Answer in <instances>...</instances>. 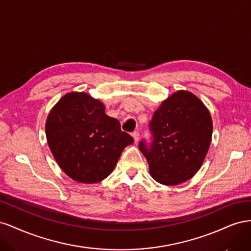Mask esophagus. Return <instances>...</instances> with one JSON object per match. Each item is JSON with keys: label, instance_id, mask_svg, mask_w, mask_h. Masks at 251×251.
<instances>
[{"label": "esophagus", "instance_id": "34e87169", "mask_svg": "<svg viewBox=\"0 0 251 251\" xmlns=\"http://www.w3.org/2000/svg\"><path fill=\"white\" fill-rule=\"evenodd\" d=\"M132 136H133V138H134V141L137 143L138 142V140H139V133L137 132V131H134L133 133H132Z\"/></svg>", "mask_w": 251, "mask_h": 251}]
</instances>
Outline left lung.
<instances>
[{
  "instance_id": "1",
  "label": "left lung",
  "mask_w": 251,
  "mask_h": 251,
  "mask_svg": "<svg viewBox=\"0 0 251 251\" xmlns=\"http://www.w3.org/2000/svg\"><path fill=\"white\" fill-rule=\"evenodd\" d=\"M151 141L139 142L151 176L164 185H177L198 172L212 134L210 114L198 97L178 91L164 100L149 125Z\"/></svg>"
}]
</instances>
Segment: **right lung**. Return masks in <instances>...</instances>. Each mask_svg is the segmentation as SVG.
I'll use <instances>...</instances> for the list:
<instances>
[{
  "instance_id": "add662e5",
  "label": "right lung",
  "mask_w": 251,
  "mask_h": 251,
  "mask_svg": "<svg viewBox=\"0 0 251 251\" xmlns=\"http://www.w3.org/2000/svg\"><path fill=\"white\" fill-rule=\"evenodd\" d=\"M46 136L53 157L71 179L96 183L113 172L124 149L134 142L104 105L83 92L66 94L49 113Z\"/></svg>"
}]
</instances>
